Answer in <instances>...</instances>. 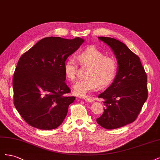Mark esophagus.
Wrapping results in <instances>:
<instances>
[{
	"label": "esophagus",
	"instance_id": "obj_1",
	"mask_svg": "<svg viewBox=\"0 0 160 160\" xmlns=\"http://www.w3.org/2000/svg\"><path fill=\"white\" fill-rule=\"evenodd\" d=\"M83 99L85 101H87V102H93V101H94V99L93 98H90V97H88V96L83 97Z\"/></svg>",
	"mask_w": 160,
	"mask_h": 160
}]
</instances>
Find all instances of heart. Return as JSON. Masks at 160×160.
<instances>
[{
	"label": "heart",
	"instance_id": "b5f03b06",
	"mask_svg": "<svg viewBox=\"0 0 160 160\" xmlns=\"http://www.w3.org/2000/svg\"><path fill=\"white\" fill-rule=\"evenodd\" d=\"M77 59L81 66L89 67L86 78L79 79L73 85L74 92L78 95H84L98 89L99 87L106 88L113 83L118 73L119 64L112 57H106L103 52L91 46L77 54ZM63 70L69 80L74 81L78 72V64L74 58L67 59Z\"/></svg>",
	"mask_w": 160,
	"mask_h": 160
}]
</instances>
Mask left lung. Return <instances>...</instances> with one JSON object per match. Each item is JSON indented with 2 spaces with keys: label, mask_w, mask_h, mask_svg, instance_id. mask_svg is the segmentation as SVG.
Returning <instances> with one entry per match:
<instances>
[{
  "label": "left lung",
  "mask_w": 160,
  "mask_h": 160,
  "mask_svg": "<svg viewBox=\"0 0 160 160\" xmlns=\"http://www.w3.org/2000/svg\"><path fill=\"white\" fill-rule=\"evenodd\" d=\"M99 39L113 50L119 64L118 73L109 88L99 95L106 106L97 122L107 129H117L133 122L148 99L147 75L139 57L115 38Z\"/></svg>",
  "instance_id": "8db88e82"
}]
</instances>
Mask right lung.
I'll return each instance as SVG.
<instances>
[{
	"instance_id": "1",
	"label": "right lung",
	"mask_w": 160,
	"mask_h": 160,
	"mask_svg": "<svg viewBox=\"0 0 160 160\" xmlns=\"http://www.w3.org/2000/svg\"><path fill=\"white\" fill-rule=\"evenodd\" d=\"M84 42L79 37L42 38L19 59L14 72V105L24 120L40 129H53L63 122L75 97L67 96L63 65Z\"/></svg>"
}]
</instances>
